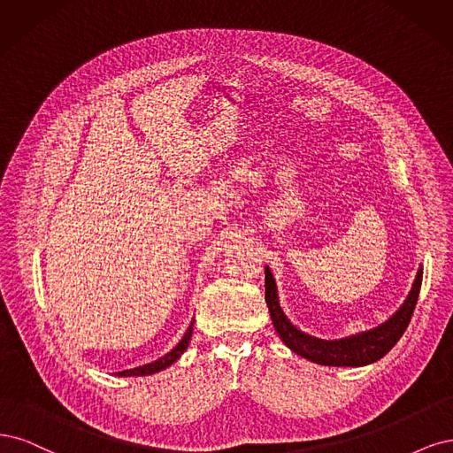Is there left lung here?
Instances as JSON below:
<instances>
[{
    "instance_id": "left-lung-1",
    "label": "left lung",
    "mask_w": 453,
    "mask_h": 453,
    "mask_svg": "<svg viewBox=\"0 0 453 453\" xmlns=\"http://www.w3.org/2000/svg\"><path fill=\"white\" fill-rule=\"evenodd\" d=\"M421 279L423 269L419 267L404 303L386 319L384 324L369 331L349 334V337L344 339H318L314 334L304 333L297 326L291 324L289 318L282 311L279 301V289H276L274 276L267 265L265 303L269 306L274 331L279 333V337L291 352H296L297 356L312 363L326 365V367H365V365H371L378 359H382L403 337V333L406 331L408 324H411L414 306L418 303Z\"/></svg>"
}]
</instances>
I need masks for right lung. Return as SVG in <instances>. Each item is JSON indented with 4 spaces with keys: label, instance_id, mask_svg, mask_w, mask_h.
Wrapping results in <instances>:
<instances>
[{
    "label": "right lung",
    "instance_id": "obj_1",
    "mask_svg": "<svg viewBox=\"0 0 453 453\" xmlns=\"http://www.w3.org/2000/svg\"><path fill=\"white\" fill-rule=\"evenodd\" d=\"M192 333H194V318H192V322H189V326H188V329L184 333V337L179 341L177 346L171 349V352H167L162 357H157L152 363L139 365V367H135V369H127V371L116 372V376H149V374H154V372H159V371L171 367V365L184 354V349L189 344V339H192Z\"/></svg>",
    "mask_w": 453,
    "mask_h": 453
}]
</instances>
